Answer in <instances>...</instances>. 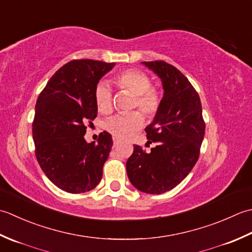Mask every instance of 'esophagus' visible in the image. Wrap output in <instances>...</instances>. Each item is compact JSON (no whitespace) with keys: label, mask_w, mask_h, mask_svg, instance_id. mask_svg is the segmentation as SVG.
Returning a JSON list of instances; mask_svg holds the SVG:
<instances>
[{"label":"esophagus","mask_w":252,"mask_h":252,"mask_svg":"<svg viewBox=\"0 0 252 252\" xmlns=\"http://www.w3.org/2000/svg\"><path fill=\"white\" fill-rule=\"evenodd\" d=\"M120 145V140L117 139V138H113V147H117Z\"/></svg>","instance_id":"obj_1"}]
</instances>
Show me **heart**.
Returning <instances> with one entry per match:
<instances>
[{"instance_id":"1","label":"heart","mask_w":252,"mask_h":252,"mask_svg":"<svg viewBox=\"0 0 252 252\" xmlns=\"http://www.w3.org/2000/svg\"><path fill=\"white\" fill-rule=\"evenodd\" d=\"M115 84L122 90L135 95L132 107H138L143 115L152 117L156 115L161 104V94L151 87V79L148 75L137 69H127L115 77ZM94 100L96 109L101 113H109L112 109V91L105 81L95 86ZM143 119L140 113L130 112L117 114L105 123L106 130L120 139H127L133 132L140 129Z\"/></svg>"}]
</instances>
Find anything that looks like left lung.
Masks as SVG:
<instances>
[{
	"mask_svg": "<svg viewBox=\"0 0 252 252\" xmlns=\"http://www.w3.org/2000/svg\"><path fill=\"white\" fill-rule=\"evenodd\" d=\"M141 64L161 79L164 91L155 119L146 127L147 143L157 146L150 152L133 146L126 169L138 190L160 194L176 187L197 163L205 124L199 94L181 71L163 61Z\"/></svg>",
	"mask_w": 252,
	"mask_h": 252,
	"instance_id": "left-lung-1",
	"label": "left lung"
}]
</instances>
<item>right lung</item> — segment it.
I'll return each instance as SVG.
<instances>
[{
  "mask_svg": "<svg viewBox=\"0 0 252 252\" xmlns=\"http://www.w3.org/2000/svg\"><path fill=\"white\" fill-rule=\"evenodd\" d=\"M114 66L70 61L51 77L38 97L32 123L35 157L45 176L62 190L86 192L101 181L112 136L103 131L96 142H87L86 123L97 114L95 86Z\"/></svg>",
  "mask_w": 252,
  "mask_h": 252,
  "instance_id": "obj_1",
  "label": "right lung"
}]
</instances>
